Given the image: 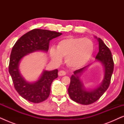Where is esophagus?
<instances>
[{
  "label": "esophagus",
  "mask_w": 124,
  "mask_h": 124,
  "mask_svg": "<svg viewBox=\"0 0 124 124\" xmlns=\"http://www.w3.org/2000/svg\"><path fill=\"white\" fill-rule=\"evenodd\" d=\"M66 74V72L64 70H60L59 71L58 73V75L59 76H65Z\"/></svg>",
  "instance_id": "1"
}]
</instances>
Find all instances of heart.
Wrapping results in <instances>:
<instances>
[{"label":"heart","instance_id":"heart-1","mask_svg":"<svg viewBox=\"0 0 124 124\" xmlns=\"http://www.w3.org/2000/svg\"><path fill=\"white\" fill-rule=\"evenodd\" d=\"M94 50V44L89 39L70 37L61 40L56 49L52 47L50 56L52 60L57 64L62 62V57H65L67 66L78 69L89 62Z\"/></svg>","mask_w":124,"mask_h":124}]
</instances>
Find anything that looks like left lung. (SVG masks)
<instances>
[{"label":"left lung","instance_id":"left-lung-1","mask_svg":"<svg viewBox=\"0 0 124 124\" xmlns=\"http://www.w3.org/2000/svg\"><path fill=\"white\" fill-rule=\"evenodd\" d=\"M96 38H97L96 37ZM99 42V52L96 56V60L103 64L104 69V76L102 82L98 87L92 90H86L79 79V76L88 66L76 70L70 78L68 88L69 95L71 99L79 104L89 105L95 102L109 87L114 68V62L109 48L101 38H97Z\"/></svg>","mask_w":124,"mask_h":124}]
</instances>
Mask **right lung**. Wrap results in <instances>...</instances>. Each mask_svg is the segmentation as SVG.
<instances>
[{
	"mask_svg": "<svg viewBox=\"0 0 124 124\" xmlns=\"http://www.w3.org/2000/svg\"><path fill=\"white\" fill-rule=\"evenodd\" d=\"M62 34L59 32L35 29L23 35L13 46L10 56L9 74L16 90L30 102L40 103L48 98L52 81L58 77V70H43L38 81L29 82L19 72L20 61L28 54L35 51L47 52L50 40Z\"/></svg>",
	"mask_w": 124,
	"mask_h": 124,
	"instance_id": "right-lung-1",
	"label": "right lung"
}]
</instances>
